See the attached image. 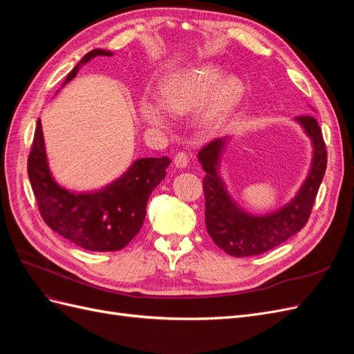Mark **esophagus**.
I'll return each instance as SVG.
<instances>
[{
  "label": "esophagus",
  "mask_w": 354,
  "mask_h": 354,
  "mask_svg": "<svg viewBox=\"0 0 354 354\" xmlns=\"http://www.w3.org/2000/svg\"><path fill=\"white\" fill-rule=\"evenodd\" d=\"M174 164L177 168H186L189 164V153L185 151L177 152L174 156Z\"/></svg>",
  "instance_id": "34e87169"
}]
</instances>
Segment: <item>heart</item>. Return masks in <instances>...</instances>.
Returning <instances> with one entry per match:
<instances>
[{"mask_svg":"<svg viewBox=\"0 0 354 354\" xmlns=\"http://www.w3.org/2000/svg\"><path fill=\"white\" fill-rule=\"evenodd\" d=\"M221 71L212 65H202L177 75L162 88L164 108L176 115L195 112L208 104L205 118L208 122L224 120L242 97V84L227 78L221 81ZM158 102L145 99L140 104L143 120L155 127H167L168 116Z\"/></svg>","mask_w":354,"mask_h":354,"instance_id":"obj_1","label":"heart"}]
</instances>
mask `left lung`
Instances as JSON below:
<instances>
[{
  "mask_svg": "<svg viewBox=\"0 0 354 354\" xmlns=\"http://www.w3.org/2000/svg\"><path fill=\"white\" fill-rule=\"evenodd\" d=\"M295 120L303 125L313 142V164L297 196L282 209L269 216L255 217L238 208L223 181L217 165L224 140L217 138L199 151V162L207 176L203 178L205 195V226L218 248L233 257L260 255L281 245L301 230L312 214L316 195L326 169V146L322 130L313 115H299Z\"/></svg>",
  "mask_w": 354,
  "mask_h": 354,
  "instance_id": "8db88e82",
  "label": "left lung"
}]
</instances>
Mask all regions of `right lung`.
Returning <instances> with one entry per match:
<instances>
[{
    "instance_id": "add662e5",
    "label": "right lung",
    "mask_w": 354,
    "mask_h": 354,
    "mask_svg": "<svg viewBox=\"0 0 354 354\" xmlns=\"http://www.w3.org/2000/svg\"><path fill=\"white\" fill-rule=\"evenodd\" d=\"M99 56H112V53L91 50L68 75L65 84L77 77L82 63ZM169 162L167 156L137 159L108 187L94 194H73L60 187L50 174L38 120L28 156V176L41 217L50 229L84 250L120 251L140 232L149 196L165 178Z\"/></svg>"
}]
</instances>
